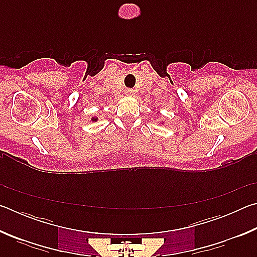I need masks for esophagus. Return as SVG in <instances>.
<instances>
[{
	"mask_svg": "<svg viewBox=\"0 0 257 257\" xmlns=\"http://www.w3.org/2000/svg\"><path fill=\"white\" fill-rule=\"evenodd\" d=\"M125 94H127L128 96H134V95H135V92H134L133 89H127V90H125Z\"/></svg>",
	"mask_w": 257,
	"mask_h": 257,
	"instance_id": "obj_1",
	"label": "esophagus"
}]
</instances>
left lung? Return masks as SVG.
<instances>
[{"label":"left lung","mask_w":257,"mask_h":257,"mask_svg":"<svg viewBox=\"0 0 257 257\" xmlns=\"http://www.w3.org/2000/svg\"><path fill=\"white\" fill-rule=\"evenodd\" d=\"M160 124H164V121H160Z\"/></svg>","instance_id":"left-lung-1"}]
</instances>
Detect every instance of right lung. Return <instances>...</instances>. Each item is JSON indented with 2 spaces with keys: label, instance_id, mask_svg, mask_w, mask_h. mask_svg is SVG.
<instances>
[{
  "label": "right lung",
  "instance_id": "1",
  "mask_svg": "<svg viewBox=\"0 0 257 257\" xmlns=\"http://www.w3.org/2000/svg\"><path fill=\"white\" fill-rule=\"evenodd\" d=\"M97 120H98L97 116H92V119H90V121H92V122H96Z\"/></svg>",
  "mask_w": 257,
  "mask_h": 257
}]
</instances>
